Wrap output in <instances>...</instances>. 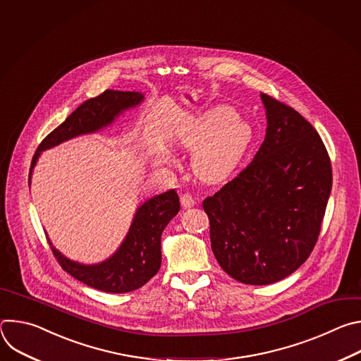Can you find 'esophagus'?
I'll list each match as a JSON object with an SVG mask.
<instances>
[{"mask_svg":"<svg viewBox=\"0 0 361 361\" xmlns=\"http://www.w3.org/2000/svg\"><path fill=\"white\" fill-rule=\"evenodd\" d=\"M181 205L184 209H191V207H194V204H195V200H194V197L191 195V194H183L181 195Z\"/></svg>","mask_w":361,"mask_h":361,"instance_id":"obj_1","label":"esophagus"}]
</instances>
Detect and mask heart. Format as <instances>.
Wrapping results in <instances>:
<instances>
[{"label": "heart", "instance_id": "b5f03b06", "mask_svg": "<svg viewBox=\"0 0 361 361\" xmlns=\"http://www.w3.org/2000/svg\"><path fill=\"white\" fill-rule=\"evenodd\" d=\"M177 140L187 147H195V173L205 180H216L240 160L250 144L251 128L235 110L216 107L183 126Z\"/></svg>", "mask_w": 361, "mask_h": 361}]
</instances>
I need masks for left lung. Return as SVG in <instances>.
<instances>
[{"label":"left lung","instance_id":"obj_1","mask_svg":"<svg viewBox=\"0 0 361 361\" xmlns=\"http://www.w3.org/2000/svg\"><path fill=\"white\" fill-rule=\"evenodd\" d=\"M266 138L252 161L202 201L212 250L234 280L266 286L294 273L312 254L333 184L316 128L262 92Z\"/></svg>","mask_w":361,"mask_h":361}]
</instances>
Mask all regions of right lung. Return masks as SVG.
I'll return each mask as SVG.
<instances>
[{
  "mask_svg": "<svg viewBox=\"0 0 361 361\" xmlns=\"http://www.w3.org/2000/svg\"><path fill=\"white\" fill-rule=\"evenodd\" d=\"M144 99L141 92L106 90L90 98L73 111L67 120L51 131L38 145L30 169L31 173L41 151L56 147L81 134H90L110 126L124 110L138 106ZM180 212L176 190L147 200L137 209L127 237L109 260L85 266L68 260L49 241L57 262L78 281L106 293H128L142 287L157 274L161 266V234L171 219Z\"/></svg>",
  "mask_w": 361,
  "mask_h": 361,
  "instance_id": "add662e5",
  "label": "right lung"
}]
</instances>
